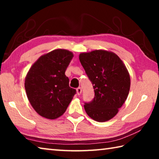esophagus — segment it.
Here are the masks:
<instances>
[{"label":"esophagus","mask_w":159,"mask_h":159,"mask_svg":"<svg viewBox=\"0 0 159 159\" xmlns=\"http://www.w3.org/2000/svg\"><path fill=\"white\" fill-rule=\"evenodd\" d=\"M76 93H77V95H80V94H81V93H82V89H81V88H78L77 89H76Z\"/></svg>","instance_id":"1"}]
</instances>
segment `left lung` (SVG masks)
Segmentation results:
<instances>
[{
  "instance_id": "1",
  "label": "left lung",
  "mask_w": 159,
  "mask_h": 159,
  "mask_svg": "<svg viewBox=\"0 0 159 159\" xmlns=\"http://www.w3.org/2000/svg\"><path fill=\"white\" fill-rule=\"evenodd\" d=\"M79 60L92 82L95 98L84 104L86 114L98 122H105L118 114L128 98L130 77L116 54L95 50L81 52Z\"/></svg>"
}]
</instances>
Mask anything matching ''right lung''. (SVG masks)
Instances as JSON below:
<instances>
[{
	"instance_id": "obj_1",
	"label": "right lung",
	"mask_w": 159,
	"mask_h": 159,
	"mask_svg": "<svg viewBox=\"0 0 159 159\" xmlns=\"http://www.w3.org/2000/svg\"><path fill=\"white\" fill-rule=\"evenodd\" d=\"M73 57L71 51L55 49L41 55L26 74V95L32 107L42 117H60L76 94V90L69 87L65 75Z\"/></svg>"
}]
</instances>
